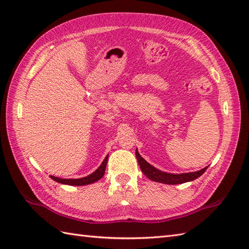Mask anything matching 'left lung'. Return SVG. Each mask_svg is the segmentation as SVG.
<instances>
[{"instance_id": "1", "label": "left lung", "mask_w": 249, "mask_h": 249, "mask_svg": "<svg viewBox=\"0 0 249 249\" xmlns=\"http://www.w3.org/2000/svg\"><path fill=\"white\" fill-rule=\"evenodd\" d=\"M136 159L139 161L140 167L143 173L147 178H149L152 181L160 182V183H164V184H181V183H185V182H190L195 180L204 173L207 170L208 167H204L201 170L195 171V173H186V174H168V173H164V171H161L157 169L156 167H153L152 165L149 164L146 160H143L141 154L139 153L136 149Z\"/></svg>"}]
</instances>
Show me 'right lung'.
Masks as SVG:
<instances>
[{"instance_id":"obj_1","label":"right lung","mask_w":249,"mask_h":249,"mask_svg":"<svg viewBox=\"0 0 249 249\" xmlns=\"http://www.w3.org/2000/svg\"><path fill=\"white\" fill-rule=\"evenodd\" d=\"M107 158L108 156H107V158L104 159V161L102 162V164L99 166L92 174H90L89 176L84 177V178H80V179H62V178H57V177L54 176H50L51 179H53L54 181L58 182V183H63V184H68V185H86V184H91L93 182H96L98 180H100L104 173H106V167H107Z\"/></svg>"}]
</instances>
